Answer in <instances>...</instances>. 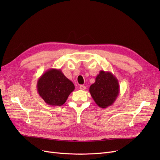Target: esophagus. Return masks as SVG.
I'll return each instance as SVG.
<instances>
[{
  "instance_id": "obj_1",
  "label": "esophagus",
  "mask_w": 160,
  "mask_h": 160,
  "mask_svg": "<svg viewBox=\"0 0 160 160\" xmlns=\"http://www.w3.org/2000/svg\"><path fill=\"white\" fill-rule=\"evenodd\" d=\"M79 89H80L81 90H85V89H86V88H85V85H81L79 86Z\"/></svg>"
}]
</instances>
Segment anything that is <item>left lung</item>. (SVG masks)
<instances>
[{
	"instance_id": "obj_1",
	"label": "left lung",
	"mask_w": 160,
	"mask_h": 160,
	"mask_svg": "<svg viewBox=\"0 0 160 160\" xmlns=\"http://www.w3.org/2000/svg\"><path fill=\"white\" fill-rule=\"evenodd\" d=\"M89 92L99 108H107L113 104L119 94V81L110 71H100Z\"/></svg>"
}]
</instances>
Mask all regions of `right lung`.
<instances>
[{"mask_svg":"<svg viewBox=\"0 0 160 160\" xmlns=\"http://www.w3.org/2000/svg\"><path fill=\"white\" fill-rule=\"evenodd\" d=\"M37 88L38 95L47 104L61 106L74 91L75 85L61 69H49L38 78Z\"/></svg>","mask_w":160,"mask_h":160,"instance_id":"right-lung-1","label":"right lung"}]
</instances>
